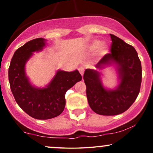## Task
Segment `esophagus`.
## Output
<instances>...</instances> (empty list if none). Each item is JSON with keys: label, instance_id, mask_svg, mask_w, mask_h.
Masks as SVG:
<instances>
[{"label": "esophagus", "instance_id": "esophagus-1", "mask_svg": "<svg viewBox=\"0 0 153 153\" xmlns=\"http://www.w3.org/2000/svg\"><path fill=\"white\" fill-rule=\"evenodd\" d=\"M78 71L80 72V73L81 74V75H83V73H84V68L83 67H80V68H78Z\"/></svg>", "mask_w": 153, "mask_h": 153}]
</instances>
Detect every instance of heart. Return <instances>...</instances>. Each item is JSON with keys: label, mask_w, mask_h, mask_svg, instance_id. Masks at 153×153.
<instances>
[{"label": "heart", "mask_w": 153, "mask_h": 153, "mask_svg": "<svg viewBox=\"0 0 153 153\" xmlns=\"http://www.w3.org/2000/svg\"><path fill=\"white\" fill-rule=\"evenodd\" d=\"M99 49V53L101 55L106 54L108 52V47L105 44H102L99 39L93 40L88 46V50L90 52H94Z\"/></svg>", "instance_id": "b5f03b06"}]
</instances>
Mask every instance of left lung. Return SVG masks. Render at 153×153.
<instances>
[{"mask_svg":"<svg viewBox=\"0 0 153 153\" xmlns=\"http://www.w3.org/2000/svg\"><path fill=\"white\" fill-rule=\"evenodd\" d=\"M111 53L106 54L95 65L96 70L86 69L83 75L89 106L100 115L120 114L130 107L140 93L142 66L134 47L120 38L110 34ZM114 64L118 74L119 84L114 89L102 85L100 73L97 69Z\"/></svg>","mask_w":153,"mask_h":153,"instance_id":"left-lung-1","label":"left lung"}]
</instances>
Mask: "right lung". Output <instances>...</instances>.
Segmentation results:
<instances>
[{"label":"right lung","instance_id":"obj_1","mask_svg":"<svg viewBox=\"0 0 153 153\" xmlns=\"http://www.w3.org/2000/svg\"><path fill=\"white\" fill-rule=\"evenodd\" d=\"M46 39L37 38L16 50L8 68V80L14 99L22 110L36 119H49L60 114L65 106V93L82 80L78 70L56 72L48 85L37 88L31 85L26 74L25 66L33 52L46 46Z\"/></svg>","mask_w":153,"mask_h":153}]
</instances>
